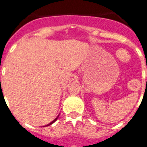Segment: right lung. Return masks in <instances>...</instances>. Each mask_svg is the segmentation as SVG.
Returning a JSON list of instances; mask_svg holds the SVG:
<instances>
[{
    "instance_id": "right-lung-1",
    "label": "right lung",
    "mask_w": 147,
    "mask_h": 147,
    "mask_svg": "<svg viewBox=\"0 0 147 147\" xmlns=\"http://www.w3.org/2000/svg\"><path fill=\"white\" fill-rule=\"evenodd\" d=\"M59 116H57V117H56V118L55 119H54V120L52 121V122H51V123H49V124H48V125H46V126H49V125H51V124H52V123H55V121L57 120V119H58V118H59Z\"/></svg>"
}]
</instances>
